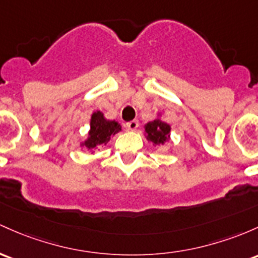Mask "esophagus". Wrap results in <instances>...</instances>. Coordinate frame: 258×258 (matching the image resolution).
Returning <instances> with one entry per match:
<instances>
[{"label": "esophagus", "mask_w": 258, "mask_h": 258, "mask_svg": "<svg viewBox=\"0 0 258 258\" xmlns=\"http://www.w3.org/2000/svg\"><path fill=\"white\" fill-rule=\"evenodd\" d=\"M138 121L137 120H132V121H128V122L126 123V127L130 130V131H135V130H137L138 127Z\"/></svg>", "instance_id": "esophagus-1"}]
</instances>
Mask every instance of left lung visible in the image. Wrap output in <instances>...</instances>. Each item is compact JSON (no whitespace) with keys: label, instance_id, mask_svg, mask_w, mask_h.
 Segmentation results:
<instances>
[{"label":"left lung","instance_id":"1","mask_svg":"<svg viewBox=\"0 0 258 258\" xmlns=\"http://www.w3.org/2000/svg\"><path fill=\"white\" fill-rule=\"evenodd\" d=\"M170 131L171 126L161 120L160 112L157 114V118L144 124V136H146L147 141H149L153 144H157V146H159V144L164 146L166 142H169Z\"/></svg>","mask_w":258,"mask_h":258}]
</instances>
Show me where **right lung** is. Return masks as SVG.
<instances>
[{
  "label": "right lung",
  "mask_w": 258,
  "mask_h": 258,
  "mask_svg": "<svg viewBox=\"0 0 258 258\" xmlns=\"http://www.w3.org/2000/svg\"><path fill=\"white\" fill-rule=\"evenodd\" d=\"M88 136L79 146L84 147L92 154H94V149L99 148L111 140L118 132H121L122 126L115 120H107L101 111H94L90 116V124Z\"/></svg>",
  "instance_id": "right-lung-1"
}]
</instances>
